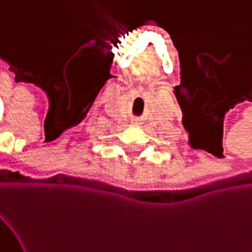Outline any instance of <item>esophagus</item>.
I'll list each match as a JSON object with an SVG mask.
<instances>
[{"label":"esophagus","instance_id":"34e87169","mask_svg":"<svg viewBox=\"0 0 252 252\" xmlns=\"http://www.w3.org/2000/svg\"><path fill=\"white\" fill-rule=\"evenodd\" d=\"M135 124H137V120H136V121H135Z\"/></svg>","mask_w":252,"mask_h":252}]
</instances>
